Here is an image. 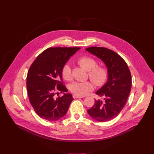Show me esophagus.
Masks as SVG:
<instances>
[{
    "instance_id": "esophagus-1",
    "label": "esophagus",
    "mask_w": 154,
    "mask_h": 154,
    "mask_svg": "<svg viewBox=\"0 0 154 154\" xmlns=\"http://www.w3.org/2000/svg\"><path fill=\"white\" fill-rule=\"evenodd\" d=\"M72 97H73L74 99H76V98H82V97H83V96H80L75 95V94H74V95L72 96Z\"/></svg>"
}]
</instances>
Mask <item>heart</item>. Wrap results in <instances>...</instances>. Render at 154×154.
<instances>
[{
  "label": "heart",
  "mask_w": 154,
  "mask_h": 154,
  "mask_svg": "<svg viewBox=\"0 0 154 154\" xmlns=\"http://www.w3.org/2000/svg\"><path fill=\"white\" fill-rule=\"evenodd\" d=\"M77 63L88 71V76L97 86H103L108 79V69L102 66H97V61L90 56H82L77 60ZM61 74L64 80L71 81L72 79V69L70 65L66 64L61 70ZM70 91L74 94L83 96L93 90L94 85L91 81L75 82L69 86Z\"/></svg>",
  "instance_id": "b5f03b06"
}]
</instances>
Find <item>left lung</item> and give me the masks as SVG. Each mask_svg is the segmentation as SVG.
I'll return each instance as SVG.
<instances>
[{
    "label": "left lung",
    "instance_id": "left-lung-1",
    "mask_svg": "<svg viewBox=\"0 0 154 154\" xmlns=\"http://www.w3.org/2000/svg\"><path fill=\"white\" fill-rule=\"evenodd\" d=\"M87 51L100 58L108 71L106 83L96 94L104 102L95 100L88 113L99 122H106L116 117L127 103L131 88V76L124 60L115 52L102 47H90Z\"/></svg>",
    "mask_w": 154,
    "mask_h": 154
}]
</instances>
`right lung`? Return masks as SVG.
I'll list each match as a JSON object with an SVG mask.
<instances>
[{
	"instance_id": "obj_1",
	"label": "right lung",
	"mask_w": 154,
	"mask_h": 154,
	"mask_svg": "<svg viewBox=\"0 0 154 154\" xmlns=\"http://www.w3.org/2000/svg\"><path fill=\"white\" fill-rule=\"evenodd\" d=\"M80 48H50L35 60L27 76L29 101L36 113L49 121H55L67 113L73 100L71 94L55 99L57 91L67 92L63 83V66Z\"/></svg>"
}]
</instances>
